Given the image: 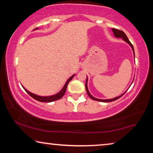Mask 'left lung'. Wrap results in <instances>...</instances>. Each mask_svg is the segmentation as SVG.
<instances>
[{"mask_svg": "<svg viewBox=\"0 0 153 153\" xmlns=\"http://www.w3.org/2000/svg\"><path fill=\"white\" fill-rule=\"evenodd\" d=\"M112 31H113V33H114V36H115L116 38H121L124 41H126V42L127 43L129 44V45H130V46H131V48H132V50H133V52H134V58H135V54H134V50L133 45H131V43L130 42H129V40H128V37H127V36L126 35V33H124V32H123V31L119 30H117V29H114V28H112ZM133 81H134V80H133ZM87 83H88V77H86V86H86V90L87 94H88V96H89L90 98H92V99L94 100H97V101L103 102H112V101H114V100H117L118 98H120V97H122V96L126 93V92H125L123 93V94H122L120 95V96H119V97H115V98H111V99H98V98L93 97L92 96L91 94H90V93L89 91H88V89Z\"/></svg>", "mask_w": 153, "mask_h": 153, "instance_id": "1", "label": "left lung"}]
</instances>
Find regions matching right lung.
<instances>
[{"mask_svg": "<svg viewBox=\"0 0 153 153\" xmlns=\"http://www.w3.org/2000/svg\"><path fill=\"white\" fill-rule=\"evenodd\" d=\"M37 28H36L35 30H37ZM75 74L73 75V76H71L68 79V80L66 82L65 84V86L63 87V88L61 89V90L60 92H59L57 94H56L55 95H52V96H48V97H41V96H38V95H36L35 94H33V93L30 92L27 90L24 87H23L24 88V90L26 91V92L28 94H29L30 97H32L33 98H34L35 100H38V101H40V102H53V101H55V100H57L59 99H60L62 97H63V95L65 94V93L66 91V89H67V85H68L69 82L71 81L72 79V78L74 77Z\"/></svg>", "mask_w": 153, "mask_h": 153, "instance_id": "right-lung-1", "label": "right lung"}]
</instances>
